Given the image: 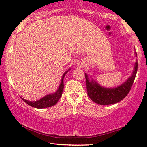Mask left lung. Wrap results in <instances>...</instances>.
Here are the masks:
<instances>
[{
    "label": "left lung",
    "instance_id": "obj_1",
    "mask_svg": "<svg viewBox=\"0 0 147 147\" xmlns=\"http://www.w3.org/2000/svg\"><path fill=\"white\" fill-rule=\"evenodd\" d=\"M136 57V52H134ZM138 69V63H134L133 72L123 84L115 88H105L100 86L98 82L92 78L89 79L88 75L85 73L86 88L88 95L94 102L100 105H108L118 103L124 99L130 92L135 79Z\"/></svg>",
    "mask_w": 147,
    "mask_h": 147
}]
</instances>
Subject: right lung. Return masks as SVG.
Returning a JSON list of instances; mask_svg holds the SVG:
<instances>
[{
	"mask_svg": "<svg viewBox=\"0 0 147 147\" xmlns=\"http://www.w3.org/2000/svg\"><path fill=\"white\" fill-rule=\"evenodd\" d=\"M71 69L69 68V69L67 70L65 73L63 74L61 78V83H60V85L58 88V89L57 91H56L55 93L51 94H47L44 96L43 98H42L41 99H40L37 101H34V102H31L29 101V100H26L23 98L21 99L23 100L25 103H27L28 105L32 106V107L36 108H48L50 107V106H54L57 104V102L59 101V100L61 98V96L62 95V92H63V79L64 77H65V75L67 73L69 70Z\"/></svg>",
	"mask_w": 147,
	"mask_h": 147,
	"instance_id": "add662e5",
	"label": "right lung"
}]
</instances>
